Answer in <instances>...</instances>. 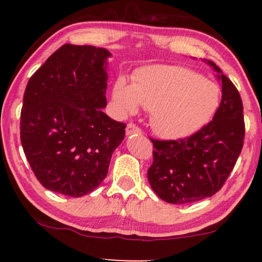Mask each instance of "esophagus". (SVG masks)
Returning <instances> with one entry per match:
<instances>
[{
	"mask_svg": "<svg viewBox=\"0 0 262 262\" xmlns=\"http://www.w3.org/2000/svg\"><path fill=\"white\" fill-rule=\"evenodd\" d=\"M141 134H142V130L137 126V125H135V124H132V123L127 124V126H126V135L127 136L141 135Z\"/></svg>",
	"mask_w": 262,
	"mask_h": 262,
	"instance_id": "obj_1",
	"label": "esophagus"
}]
</instances>
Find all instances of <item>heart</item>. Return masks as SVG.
<instances>
[{
    "instance_id": "obj_1",
    "label": "heart",
    "mask_w": 262,
    "mask_h": 262,
    "mask_svg": "<svg viewBox=\"0 0 262 262\" xmlns=\"http://www.w3.org/2000/svg\"><path fill=\"white\" fill-rule=\"evenodd\" d=\"M113 100L125 114L142 105L150 111V125L160 137L180 139L209 123L220 103V89L186 68L157 66L139 71L132 85L118 78Z\"/></svg>"
}]
</instances>
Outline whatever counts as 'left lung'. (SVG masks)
<instances>
[{
	"mask_svg": "<svg viewBox=\"0 0 262 262\" xmlns=\"http://www.w3.org/2000/svg\"><path fill=\"white\" fill-rule=\"evenodd\" d=\"M222 82V100L213 119L198 132L177 141L150 138L154 148L148 180L169 204H188L212 196L223 187L241 154L245 139L243 105L234 83L211 60Z\"/></svg>",
	"mask_w": 262,
	"mask_h": 262,
	"instance_id": "left-lung-1",
	"label": "left lung"
}]
</instances>
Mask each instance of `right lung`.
Listing matches in <instances>:
<instances>
[{
	"label": "right lung",
	"instance_id": "obj_1",
	"mask_svg": "<svg viewBox=\"0 0 262 262\" xmlns=\"http://www.w3.org/2000/svg\"><path fill=\"white\" fill-rule=\"evenodd\" d=\"M106 49L66 44L32 75L20 138L35 178L49 191L82 196L101 184L126 125L106 107Z\"/></svg>",
	"mask_w": 262,
	"mask_h": 262
}]
</instances>
